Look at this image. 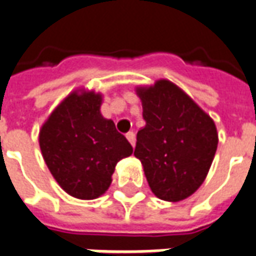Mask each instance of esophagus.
Instances as JSON below:
<instances>
[{"label": "esophagus", "instance_id": "1", "mask_svg": "<svg viewBox=\"0 0 256 256\" xmlns=\"http://www.w3.org/2000/svg\"><path fill=\"white\" fill-rule=\"evenodd\" d=\"M126 138L128 140V142L133 145V146L136 145V134H134L133 132H128V133L126 134Z\"/></svg>", "mask_w": 256, "mask_h": 256}]
</instances>
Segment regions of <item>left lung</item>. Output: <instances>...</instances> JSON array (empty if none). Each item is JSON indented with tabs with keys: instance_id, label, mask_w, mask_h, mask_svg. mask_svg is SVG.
<instances>
[{
	"instance_id": "1",
	"label": "left lung",
	"mask_w": 256,
	"mask_h": 256,
	"mask_svg": "<svg viewBox=\"0 0 256 256\" xmlns=\"http://www.w3.org/2000/svg\"><path fill=\"white\" fill-rule=\"evenodd\" d=\"M145 128L137 133L134 156L150 188L166 202L184 200L203 184L214 159L218 134L212 119L168 80L140 88Z\"/></svg>"
}]
</instances>
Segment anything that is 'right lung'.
<instances>
[{"instance_id": "right-lung-1", "label": "right lung", "mask_w": 256, "mask_h": 256, "mask_svg": "<svg viewBox=\"0 0 256 256\" xmlns=\"http://www.w3.org/2000/svg\"><path fill=\"white\" fill-rule=\"evenodd\" d=\"M101 94L74 92L40 132V146L58 185L74 198L92 200L110 188L115 166L133 146L100 114Z\"/></svg>"}]
</instances>
